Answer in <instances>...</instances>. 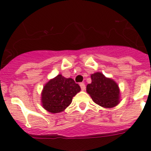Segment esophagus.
<instances>
[{
  "label": "esophagus",
  "instance_id": "obj_1",
  "mask_svg": "<svg viewBox=\"0 0 151 151\" xmlns=\"http://www.w3.org/2000/svg\"><path fill=\"white\" fill-rule=\"evenodd\" d=\"M80 86H81V89H82L83 91H84L86 89V86H85V84L83 83H81V84H80Z\"/></svg>",
  "mask_w": 151,
  "mask_h": 151
}]
</instances>
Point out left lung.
<instances>
[{"mask_svg": "<svg viewBox=\"0 0 151 151\" xmlns=\"http://www.w3.org/2000/svg\"><path fill=\"white\" fill-rule=\"evenodd\" d=\"M91 80L92 83L86 86V92L96 104L111 108L120 102L119 86L113 79L98 71L91 74Z\"/></svg>", "mask_w": 151, "mask_h": 151, "instance_id": "left-lung-1", "label": "left lung"}]
</instances>
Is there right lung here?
I'll return each mask as SVG.
<instances>
[{"mask_svg": "<svg viewBox=\"0 0 151 151\" xmlns=\"http://www.w3.org/2000/svg\"><path fill=\"white\" fill-rule=\"evenodd\" d=\"M81 87L72 78L58 74L44 85L41 92V104L48 112L56 114L64 111L70 104Z\"/></svg>", "mask_w": 151, "mask_h": 151, "instance_id": "obj_1", "label": "right lung"}]
</instances>
